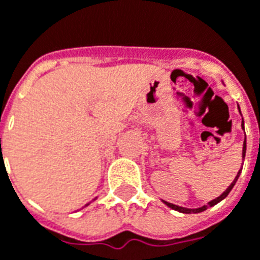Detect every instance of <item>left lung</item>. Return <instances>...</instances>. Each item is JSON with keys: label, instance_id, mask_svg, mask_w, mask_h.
<instances>
[{"label": "left lung", "instance_id": "obj_1", "mask_svg": "<svg viewBox=\"0 0 260 260\" xmlns=\"http://www.w3.org/2000/svg\"><path fill=\"white\" fill-rule=\"evenodd\" d=\"M238 108H240V107H238ZM240 113H241V111H240ZM241 126L244 128V119H242V124H241ZM245 152H246V138H245V141H244V147H242V157H244V158H245ZM241 170H242V169H241ZM241 170H240V171H238V174H237V177H235V178H234V181L231 182V185H230L229 188H227V189H225V191H224L223 193H221V195L218 196V198H216V199H213V201H210V202H209V203H207V205H205V206L198 207V209H186V207L177 206V205H174V203H169V202H166V201H163V202H164V203H166V205H167V206L171 207V209H174V210H177V212H180V213H186V214H189V213L205 212L207 207H212V206H214V205H217L218 202H221L224 199V198H225V196L229 195L230 191L233 189V186L235 185V182H237V180H238V177H240Z\"/></svg>", "mask_w": 260, "mask_h": 260}]
</instances>
